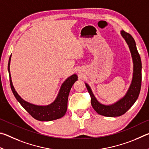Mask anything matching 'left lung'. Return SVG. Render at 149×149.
<instances>
[{
	"instance_id": "8db88e82",
	"label": "left lung",
	"mask_w": 149,
	"mask_h": 149,
	"mask_svg": "<svg viewBox=\"0 0 149 149\" xmlns=\"http://www.w3.org/2000/svg\"><path fill=\"white\" fill-rule=\"evenodd\" d=\"M122 37L130 49L133 61V76L132 84L126 95L119 101L112 105H104L100 104L96 99L90 87L85 84L86 87L91 96V103L93 108L98 114L107 117H116L124 114L137 100L139 95L141 87V60L140 55L137 51L134 39L130 33L124 31H121Z\"/></svg>"
}]
</instances>
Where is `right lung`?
I'll use <instances>...</instances> for the list:
<instances>
[{"label":"right lung","instance_id":"obj_1","mask_svg":"<svg viewBox=\"0 0 149 149\" xmlns=\"http://www.w3.org/2000/svg\"><path fill=\"white\" fill-rule=\"evenodd\" d=\"M11 55L10 56L8 70L10 76V84L12 91L17 101L21 104L31 116L39 121H52L59 119L65 115L67 110L68 99L69 93L75 81L77 80V75L74 74L69 77L63 83L58 97L54 101L47 106H37L31 104L22 99L15 91L11 80L10 72V64Z\"/></svg>","mask_w":149,"mask_h":149}]
</instances>
